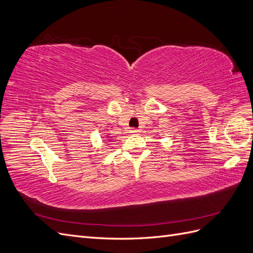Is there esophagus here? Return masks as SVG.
Instances as JSON below:
<instances>
[{
  "label": "esophagus",
  "instance_id": "34e87169",
  "mask_svg": "<svg viewBox=\"0 0 253 253\" xmlns=\"http://www.w3.org/2000/svg\"><path fill=\"white\" fill-rule=\"evenodd\" d=\"M140 131L138 128H131L129 129V133H132V134H134V135H136V134H138Z\"/></svg>",
  "mask_w": 253,
  "mask_h": 253
}]
</instances>
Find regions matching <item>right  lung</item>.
<instances>
[{"label":"right lung","mask_w":253,"mask_h":253,"mask_svg":"<svg viewBox=\"0 0 253 253\" xmlns=\"http://www.w3.org/2000/svg\"><path fill=\"white\" fill-rule=\"evenodd\" d=\"M110 141H111V140H110Z\"/></svg>","instance_id":"1"}]
</instances>
